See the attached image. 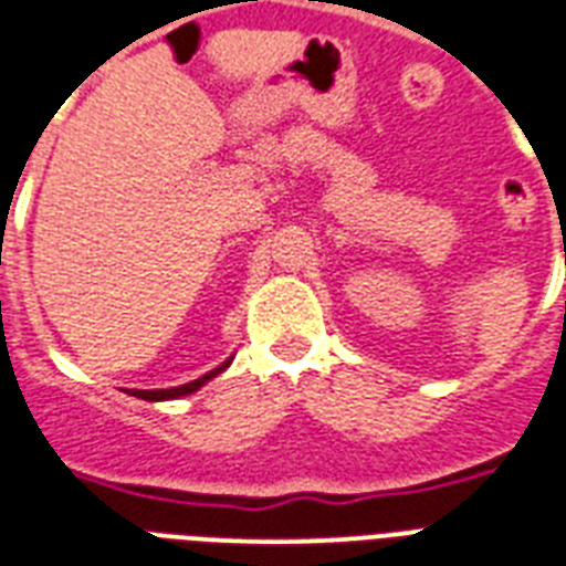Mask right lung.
Instances as JSON below:
<instances>
[{
    "instance_id": "add662e5",
    "label": "right lung",
    "mask_w": 566,
    "mask_h": 566,
    "mask_svg": "<svg viewBox=\"0 0 566 566\" xmlns=\"http://www.w3.org/2000/svg\"><path fill=\"white\" fill-rule=\"evenodd\" d=\"M230 363H233V357H230V360H227V363H221V366H218V369L209 371V375H203V378L191 380V384H182V387H174V389H135L133 396H135V398H144V401H168V398L191 396V392H195V389L203 387L206 380H212L214 375H221V371L227 369V366H230Z\"/></svg>"
}]
</instances>
